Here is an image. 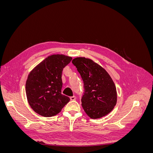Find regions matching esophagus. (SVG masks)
<instances>
[{
  "mask_svg": "<svg viewBox=\"0 0 153 153\" xmlns=\"http://www.w3.org/2000/svg\"><path fill=\"white\" fill-rule=\"evenodd\" d=\"M70 100H71V101H74V100H76V97H75V96H71V97H70Z\"/></svg>",
  "mask_w": 153,
  "mask_h": 153,
  "instance_id": "1",
  "label": "esophagus"
}]
</instances>
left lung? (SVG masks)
<instances>
[{"label":"left lung","instance_id":"8db88e82","mask_svg":"<svg viewBox=\"0 0 153 153\" xmlns=\"http://www.w3.org/2000/svg\"><path fill=\"white\" fill-rule=\"evenodd\" d=\"M84 82L81 101L85 112L91 119L109 114L117 102L116 87L105 69L91 59L76 57L72 61Z\"/></svg>","mask_w":153,"mask_h":153}]
</instances>
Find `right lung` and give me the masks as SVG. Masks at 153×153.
Returning <instances> with one entry per match:
<instances>
[{
  "instance_id": "right-lung-1",
  "label": "right lung",
  "mask_w": 153,
  "mask_h": 153,
  "mask_svg": "<svg viewBox=\"0 0 153 153\" xmlns=\"http://www.w3.org/2000/svg\"><path fill=\"white\" fill-rule=\"evenodd\" d=\"M72 58L52 55L46 58L29 73L25 84L27 98L35 112L44 117L59 114L70 100L61 94L63 68Z\"/></svg>"
}]
</instances>
